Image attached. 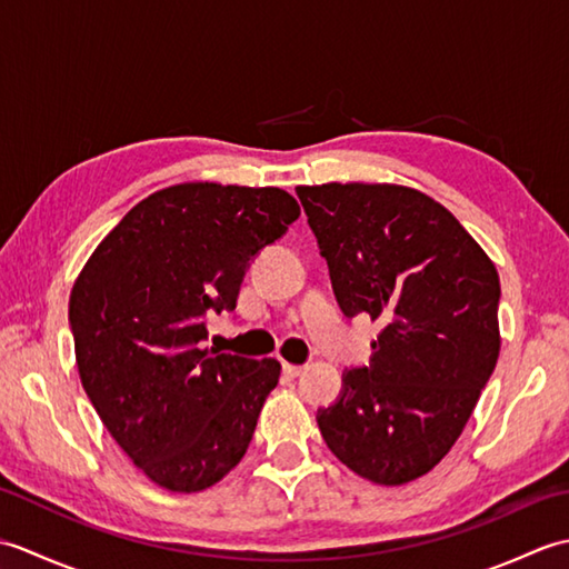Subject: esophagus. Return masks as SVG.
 <instances>
[{"mask_svg": "<svg viewBox=\"0 0 569 569\" xmlns=\"http://www.w3.org/2000/svg\"><path fill=\"white\" fill-rule=\"evenodd\" d=\"M283 373L286 377H300V373H303V367L291 365V361H283Z\"/></svg>", "mask_w": 569, "mask_h": 569, "instance_id": "34e87169", "label": "esophagus"}]
</instances>
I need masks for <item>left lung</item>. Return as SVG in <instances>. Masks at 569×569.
<instances>
[{
    "instance_id": "1",
    "label": "left lung",
    "mask_w": 569,
    "mask_h": 569,
    "mask_svg": "<svg viewBox=\"0 0 569 569\" xmlns=\"http://www.w3.org/2000/svg\"><path fill=\"white\" fill-rule=\"evenodd\" d=\"M347 318L383 330L318 410L332 455L373 485H408L462 435L497 367L499 273L457 217L391 183L298 186Z\"/></svg>"
}]
</instances>
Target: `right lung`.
<instances>
[{
    "label": "right lung",
    "instance_id": "1",
    "mask_svg": "<svg viewBox=\"0 0 569 569\" xmlns=\"http://www.w3.org/2000/svg\"><path fill=\"white\" fill-rule=\"evenodd\" d=\"M298 214L281 188H163L122 217L72 283L82 389L153 485L202 491L244 457L281 365L202 347L204 316L237 308L251 257Z\"/></svg>",
    "mask_w": 569,
    "mask_h": 569
}]
</instances>
